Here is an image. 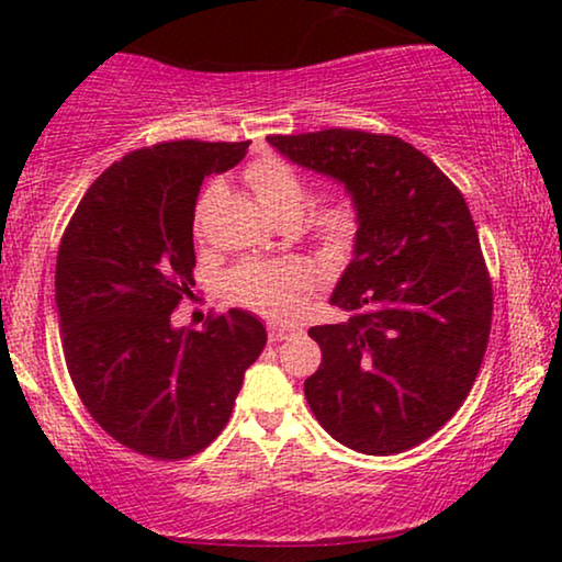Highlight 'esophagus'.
Instances as JSON below:
<instances>
[{
  "label": "esophagus",
  "instance_id": "esophagus-1",
  "mask_svg": "<svg viewBox=\"0 0 562 562\" xmlns=\"http://www.w3.org/2000/svg\"><path fill=\"white\" fill-rule=\"evenodd\" d=\"M294 333V329H289V327H281V325H276V322H268V340L271 342H279V340H286V337Z\"/></svg>",
  "mask_w": 562,
  "mask_h": 562
}]
</instances>
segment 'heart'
<instances>
[{
    "mask_svg": "<svg viewBox=\"0 0 562 562\" xmlns=\"http://www.w3.org/2000/svg\"><path fill=\"white\" fill-rule=\"evenodd\" d=\"M252 194L266 206L276 222L291 220L299 222L306 204L312 199V189L294 166L279 156L256 158L245 168ZM220 196V183H212L204 191L199 204V217L214 199ZM314 243L319 245L322 256L342 258L348 256L358 235V210L348 196H335L317 206L310 220ZM312 286V276L296 260H281V263H245L227 276V291L235 302L250 310H258L271 317H289Z\"/></svg>",
    "mask_w": 562,
    "mask_h": 562,
    "instance_id": "heart-1",
    "label": "heart"
}]
</instances>
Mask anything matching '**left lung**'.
<instances>
[{"label":"left lung","mask_w":562,"mask_h":562,"mask_svg":"<svg viewBox=\"0 0 562 562\" xmlns=\"http://www.w3.org/2000/svg\"><path fill=\"white\" fill-rule=\"evenodd\" d=\"M291 164L340 181L358 210L352 260L310 329L322 366L304 381L314 417L345 448L394 456L465 402L488 345L494 294L471 210L425 153L394 135H271Z\"/></svg>","instance_id":"8db88e82"}]
</instances>
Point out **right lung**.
Returning <instances> with one entry per match:
<instances>
[{"label": "right lung", "mask_w": 562, "mask_h": 562, "mask_svg": "<svg viewBox=\"0 0 562 562\" xmlns=\"http://www.w3.org/2000/svg\"><path fill=\"white\" fill-rule=\"evenodd\" d=\"M248 145L173 140L127 153L91 183L60 240L56 306L68 373L97 425L140 456L204 450L266 348V327L245 310L204 329L171 322L194 286L199 187L240 164Z\"/></svg>", "instance_id": "1"}]
</instances>
